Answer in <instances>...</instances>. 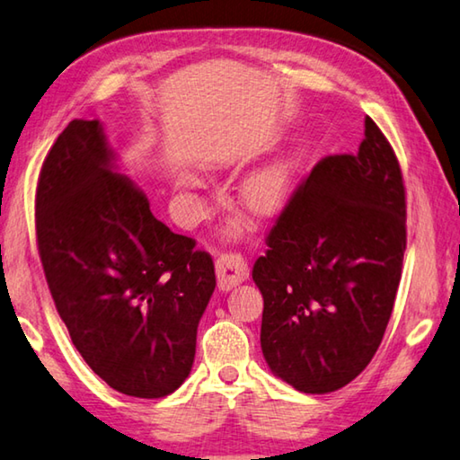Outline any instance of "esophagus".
Returning a JSON list of instances; mask_svg holds the SVG:
<instances>
[{
	"label": "esophagus",
	"mask_w": 460,
	"mask_h": 460,
	"mask_svg": "<svg viewBox=\"0 0 460 460\" xmlns=\"http://www.w3.org/2000/svg\"><path fill=\"white\" fill-rule=\"evenodd\" d=\"M247 276H250V270L242 253L229 252L217 258V280L221 290L235 288L237 284L247 280Z\"/></svg>",
	"instance_id": "34e87169"
}]
</instances>
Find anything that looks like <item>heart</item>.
<instances>
[{"instance_id":"1","label":"heart","mask_w":460,"mask_h":460,"mask_svg":"<svg viewBox=\"0 0 460 460\" xmlns=\"http://www.w3.org/2000/svg\"><path fill=\"white\" fill-rule=\"evenodd\" d=\"M295 181V167L280 162L272 164L252 173L250 178L243 181L242 188V200L245 208H250L253 215L268 217L282 208V204L287 202L290 188Z\"/></svg>"}]
</instances>
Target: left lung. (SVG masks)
Instances as JSON below:
<instances>
[{
	"mask_svg": "<svg viewBox=\"0 0 460 460\" xmlns=\"http://www.w3.org/2000/svg\"><path fill=\"white\" fill-rule=\"evenodd\" d=\"M405 239L401 167L367 116L358 153L313 167L253 264L261 352L276 376L322 395L368 367L391 319Z\"/></svg>",
	"mask_w": 460,
	"mask_h": 460,
	"instance_id": "8db88e82",
	"label": "left lung"
}]
</instances>
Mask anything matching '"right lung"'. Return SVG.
I'll use <instances>...</instances> for the list:
<instances>
[{
	"label": "right lung",
	"mask_w": 460,
	"mask_h": 460,
	"mask_svg": "<svg viewBox=\"0 0 460 460\" xmlns=\"http://www.w3.org/2000/svg\"><path fill=\"white\" fill-rule=\"evenodd\" d=\"M36 239L73 346L114 391L159 399L192 370L215 266L153 217L100 120H71L42 164Z\"/></svg>",
	"instance_id": "add662e5"
}]
</instances>
